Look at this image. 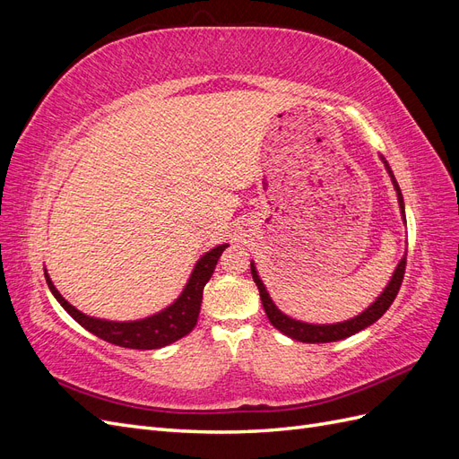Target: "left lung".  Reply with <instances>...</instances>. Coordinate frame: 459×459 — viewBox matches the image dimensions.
I'll return each mask as SVG.
<instances>
[{
  "label": "left lung",
  "instance_id": "1",
  "mask_svg": "<svg viewBox=\"0 0 459 459\" xmlns=\"http://www.w3.org/2000/svg\"><path fill=\"white\" fill-rule=\"evenodd\" d=\"M379 159L383 160L385 169L388 172V176H391V182L394 186V191H396V197H398V206H400V214H402V220L406 221V211H404V197H402V191L398 187V182L396 178L391 170V166H388L386 159L383 155H379ZM408 255V251H406ZM406 255L400 258V262L396 264V268L391 275V280H388V283L385 285V289L381 290V295L375 299L369 307L366 310H362L359 314H356L354 317H349V319H342V322H335V324H308V322H302V319H295L287 316L285 312H281L280 308L275 307V302L272 300L270 293L266 285H264V281L260 280V275L256 272V266L255 262L251 260V273H253V280L258 287V293H260V300H262V307H264V312H266L270 324L277 329L281 331L283 335L295 339V341H300V342H333V341H342L346 337L354 335V333L362 331L366 327H369L371 324L377 322V319L388 310V307H391L393 300L396 299L398 295V289L402 285V280H404V268H406Z\"/></svg>",
  "mask_w": 459,
  "mask_h": 459
}]
</instances>
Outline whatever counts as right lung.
Returning a JSON list of instances; mask_svg holds the SVG:
<instances>
[{
    "label": "right lung",
    "mask_w": 459,
    "mask_h": 459,
    "mask_svg": "<svg viewBox=\"0 0 459 459\" xmlns=\"http://www.w3.org/2000/svg\"><path fill=\"white\" fill-rule=\"evenodd\" d=\"M226 247L230 245H216L197 260L187 283L182 289V293L178 295V299L172 304L147 317L130 319V322H113V319L93 317L80 312L59 293L57 287L53 285L48 270H44V273L53 297L57 299V302L68 312V316L76 319L82 327L107 342L124 346V349L155 351L186 337L187 333H191V329L197 325V317L203 302V289L212 277L218 258L226 251Z\"/></svg>",
    "instance_id": "add662e5"
}]
</instances>
